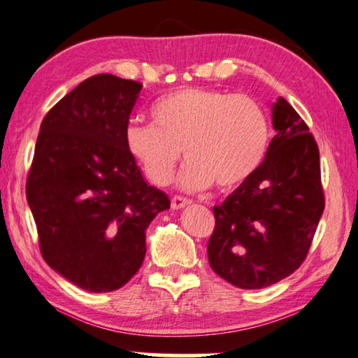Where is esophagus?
<instances>
[{"label":"esophagus","instance_id":"obj_1","mask_svg":"<svg viewBox=\"0 0 358 358\" xmlns=\"http://www.w3.org/2000/svg\"><path fill=\"white\" fill-rule=\"evenodd\" d=\"M190 199H187V198H182V196H173L171 198V207L173 208H176V210H179V208H182V207H185V206H188L190 204Z\"/></svg>","mask_w":358,"mask_h":358}]
</instances>
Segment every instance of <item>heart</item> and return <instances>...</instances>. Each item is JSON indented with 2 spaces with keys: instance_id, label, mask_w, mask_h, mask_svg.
I'll use <instances>...</instances> for the list:
<instances>
[{
  "instance_id": "heart-1",
  "label": "heart",
  "mask_w": 358,
  "mask_h": 358,
  "mask_svg": "<svg viewBox=\"0 0 358 358\" xmlns=\"http://www.w3.org/2000/svg\"><path fill=\"white\" fill-rule=\"evenodd\" d=\"M152 123H129L127 151L157 185L171 179L180 150L188 160L179 174L187 190L241 185L265 159L269 124L257 101L246 95L185 87L151 107Z\"/></svg>"
}]
</instances>
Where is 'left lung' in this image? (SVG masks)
I'll return each mask as SVG.
<instances>
[{"label": "left lung", "instance_id": "obj_1", "mask_svg": "<svg viewBox=\"0 0 358 358\" xmlns=\"http://www.w3.org/2000/svg\"><path fill=\"white\" fill-rule=\"evenodd\" d=\"M275 136L251 178L213 207L208 263L238 288L260 289L306 260L324 212L320 150L287 99L273 104Z\"/></svg>", "mask_w": 358, "mask_h": 358}]
</instances>
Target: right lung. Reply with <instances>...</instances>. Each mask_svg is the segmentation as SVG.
<instances>
[{"mask_svg":"<svg viewBox=\"0 0 358 358\" xmlns=\"http://www.w3.org/2000/svg\"><path fill=\"white\" fill-rule=\"evenodd\" d=\"M141 87L96 74L65 95L42 121L26 182L42 257L92 293L134 278L146 254V227L170 208L126 148Z\"/></svg>","mask_w":358,"mask_h":358,"instance_id":"add662e5","label":"right lung"}]
</instances>
